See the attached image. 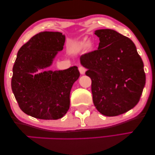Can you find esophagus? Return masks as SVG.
<instances>
[{
  "instance_id": "34e87169",
  "label": "esophagus",
  "mask_w": 155,
  "mask_h": 155,
  "mask_svg": "<svg viewBox=\"0 0 155 155\" xmlns=\"http://www.w3.org/2000/svg\"><path fill=\"white\" fill-rule=\"evenodd\" d=\"M79 71H80V73H81V74H84L85 73V71H86V68L82 67V66H80V67H79Z\"/></svg>"
}]
</instances>
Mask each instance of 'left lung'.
Here are the masks:
<instances>
[{
    "label": "left lung",
    "mask_w": 155,
    "mask_h": 155,
    "mask_svg": "<svg viewBox=\"0 0 155 155\" xmlns=\"http://www.w3.org/2000/svg\"><path fill=\"white\" fill-rule=\"evenodd\" d=\"M97 50L83 54L80 62L91 78L93 104L102 115H121L137 104L146 84L143 63L135 44L113 29L96 30Z\"/></svg>",
    "instance_id": "8db88e82"
}]
</instances>
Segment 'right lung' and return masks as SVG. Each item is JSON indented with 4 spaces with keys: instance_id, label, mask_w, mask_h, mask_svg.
Here are the masks:
<instances>
[{
    "instance_id": "obj_1",
    "label": "right lung",
    "mask_w": 155,
    "mask_h": 155,
    "mask_svg": "<svg viewBox=\"0 0 155 155\" xmlns=\"http://www.w3.org/2000/svg\"><path fill=\"white\" fill-rule=\"evenodd\" d=\"M65 35L43 31L20 47L13 67L12 89L20 108L27 115L41 120L62 118L69 108L70 92L80 77L77 67L49 71L58 51L63 49Z\"/></svg>"
}]
</instances>
